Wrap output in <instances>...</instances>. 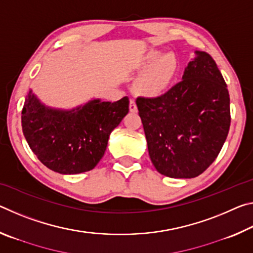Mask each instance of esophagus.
<instances>
[{
	"label": "esophagus",
	"instance_id": "1",
	"mask_svg": "<svg viewBox=\"0 0 253 253\" xmlns=\"http://www.w3.org/2000/svg\"><path fill=\"white\" fill-rule=\"evenodd\" d=\"M129 110L131 113H136L137 111V106H136V102L134 99H130L129 101Z\"/></svg>",
	"mask_w": 253,
	"mask_h": 253
}]
</instances>
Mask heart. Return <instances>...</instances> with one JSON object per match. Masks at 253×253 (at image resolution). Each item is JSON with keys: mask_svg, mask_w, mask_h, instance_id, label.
Wrapping results in <instances>:
<instances>
[{"mask_svg": "<svg viewBox=\"0 0 253 253\" xmlns=\"http://www.w3.org/2000/svg\"><path fill=\"white\" fill-rule=\"evenodd\" d=\"M138 68H144L137 77L132 89L137 95L154 98L161 96L172 83L178 69L175 53L161 54L160 50H151L140 59Z\"/></svg>", "mask_w": 253, "mask_h": 253, "instance_id": "heart-1", "label": "heart"}]
</instances>
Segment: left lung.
Instances as JSON below:
<instances>
[{
  "label": "left lung",
  "instance_id": "1",
  "mask_svg": "<svg viewBox=\"0 0 253 253\" xmlns=\"http://www.w3.org/2000/svg\"><path fill=\"white\" fill-rule=\"evenodd\" d=\"M195 54L183 80L168 92L136 99L151 161L158 173L172 178L202 174L219 155L230 128L223 77L209 53Z\"/></svg>",
  "mask_w": 253,
  "mask_h": 253
}]
</instances>
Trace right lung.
Listing matches in <instances>:
<instances>
[{
    "instance_id": "right-lung-1",
    "label": "right lung",
    "mask_w": 253,
    "mask_h": 253,
    "mask_svg": "<svg viewBox=\"0 0 253 253\" xmlns=\"http://www.w3.org/2000/svg\"><path fill=\"white\" fill-rule=\"evenodd\" d=\"M129 110V99H93L71 110L46 107L30 90L22 109V130L42 164L60 174L92 169L104 156L110 132Z\"/></svg>"
}]
</instances>
